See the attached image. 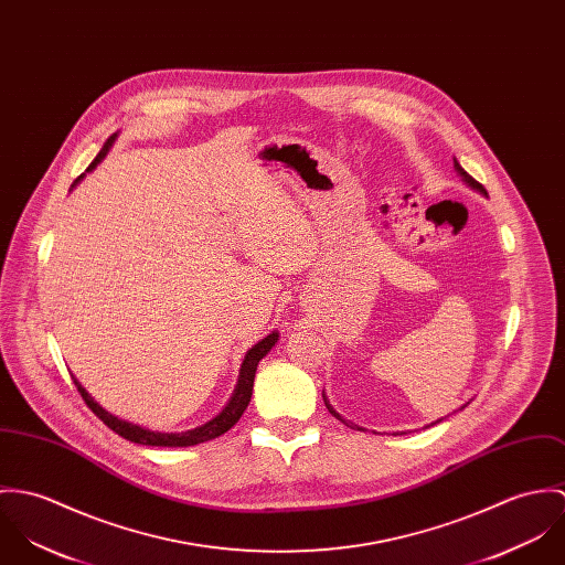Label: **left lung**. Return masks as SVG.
I'll use <instances>...</instances> for the list:
<instances>
[{
	"instance_id": "left-lung-1",
	"label": "left lung",
	"mask_w": 565,
	"mask_h": 565,
	"mask_svg": "<svg viewBox=\"0 0 565 565\" xmlns=\"http://www.w3.org/2000/svg\"><path fill=\"white\" fill-rule=\"evenodd\" d=\"M455 169H457V173H459V175H461V178H463V182H466V184H468V186H472V189H477V190H479V192H483V194H488V192H486V189H483V184H479V182H477V180H475V178H472V175H468V173H466V171H463V169H461V164H459V162H457V160H455ZM322 401H324V405H327V409H329V414H333V416H335V418H338V420H342V416H340V414H338V412H333V407H331V405H329V401H327V398H324V394H322ZM342 423H347V420H342Z\"/></svg>"
}]
</instances>
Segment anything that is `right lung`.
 Segmentation results:
<instances>
[{
  "label": "right lung",
  "mask_w": 565,
  "mask_h": 565,
  "mask_svg": "<svg viewBox=\"0 0 565 565\" xmlns=\"http://www.w3.org/2000/svg\"><path fill=\"white\" fill-rule=\"evenodd\" d=\"M115 138H117V134H113V136L104 142L102 151H99L97 158L88 164L86 171H93V169L106 158V153H108V149L113 147ZM82 178H84V173L73 182V186H75ZM277 338H279L277 333L266 335L262 342H257L252 351L247 353V358H245V362H243V369H241V379H238L236 392H234L230 405H227L216 418H212L210 423H205L203 427H196V429L184 431V434H158V431H149V429H145V427L126 423V420H121V418L108 414L104 407H99V405L90 398V394L79 385V381H77L75 376H73V383H75L77 392L82 394L84 403L88 405V409H90L108 429H113V431L119 434L121 438L129 439V441H134V444H145V446H194V444H201V441H207V439L223 436L225 431H230V429L241 420V416L245 414V409H247V405H249V401H252L253 379H255L257 364H259V360L275 347Z\"/></svg>",
  "instance_id": "add662e5"
}]
</instances>
